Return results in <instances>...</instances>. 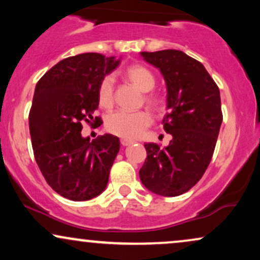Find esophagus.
<instances>
[{
	"instance_id": "34e87169",
	"label": "esophagus",
	"mask_w": 260,
	"mask_h": 260,
	"mask_svg": "<svg viewBox=\"0 0 260 260\" xmlns=\"http://www.w3.org/2000/svg\"><path fill=\"white\" fill-rule=\"evenodd\" d=\"M133 143H136V142H134V140H132V139H126V138L121 139V144L123 145V147H127V145L133 144Z\"/></svg>"
}]
</instances>
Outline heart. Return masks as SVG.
<instances>
[{
    "mask_svg": "<svg viewBox=\"0 0 260 260\" xmlns=\"http://www.w3.org/2000/svg\"><path fill=\"white\" fill-rule=\"evenodd\" d=\"M127 78L133 83L139 90L145 91L144 101L149 106L159 109L162 100L154 92H150L155 86L154 74L142 64H133L127 68ZM115 98V82L112 76H105L101 79L98 89V99L101 106L110 107ZM151 124V116L148 111H126L120 110L110 113L106 117L105 126L110 133L122 138H138Z\"/></svg>",
    "mask_w": 260,
    "mask_h": 260,
    "instance_id": "heart-1",
    "label": "heart"
}]
</instances>
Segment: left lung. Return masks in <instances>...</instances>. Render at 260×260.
Instances as JSON below:
<instances>
[{"label": "left lung", "instance_id": "8db88e82", "mask_svg": "<svg viewBox=\"0 0 260 260\" xmlns=\"http://www.w3.org/2000/svg\"><path fill=\"white\" fill-rule=\"evenodd\" d=\"M140 55L165 79L169 112L162 124L172 139L165 148L145 143L139 177L155 194L177 197L201 180L213 157L222 122L220 91L204 66L180 50Z\"/></svg>", "mask_w": 260, "mask_h": 260}]
</instances>
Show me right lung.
<instances>
[{
  "instance_id": "obj_1",
  "label": "right lung",
  "mask_w": 260,
  "mask_h": 260,
  "mask_svg": "<svg viewBox=\"0 0 260 260\" xmlns=\"http://www.w3.org/2000/svg\"><path fill=\"white\" fill-rule=\"evenodd\" d=\"M121 59L88 52L59 61L35 86L29 113L34 156L49 186L74 202L89 201L105 190L120 139L104 134L90 142L82 137L83 122L99 106L101 79Z\"/></svg>"
}]
</instances>
